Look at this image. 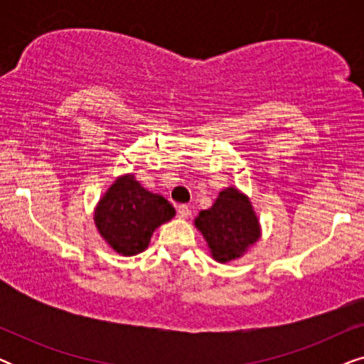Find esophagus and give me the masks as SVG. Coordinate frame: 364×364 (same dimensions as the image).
I'll return each instance as SVG.
<instances>
[{"instance_id":"1","label":"esophagus","mask_w":364,"mask_h":364,"mask_svg":"<svg viewBox=\"0 0 364 364\" xmlns=\"http://www.w3.org/2000/svg\"><path fill=\"white\" fill-rule=\"evenodd\" d=\"M177 213H178V217L181 218H188L191 217V207L188 205H178V208H177Z\"/></svg>"}]
</instances>
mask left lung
Returning a JSON list of instances; mask_svg holds the SVG:
<instances>
[{
	"label": "left lung",
	"mask_w": 364,
	"mask_h": 364,
	"mask_svg": "<svg viewBox=\"0 0 364 364\" xmlns=\"http://www.w3.org/2000/svg\"><path fill=\"white\" fill-rule=\"evenodd\" d=\"M196 227L213 260L220 263L240 258L260 238V223L250 198L235 187L223 188L215 203L198 213Z\"/></svg>",
	"instance_id": "obj_1"
}]
</instances>
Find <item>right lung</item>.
I'll return each instance as SVG.
<instances>
[{"label":"right lung","instance_id":"1","mask_svg":"<svg viewBox=\"0 0 364 364\" xmlns=\"http://www.w3.org/2000/svg\"><path fill=\"white\" fill-rule=\"evenodd\" d=\"M173 215L176 208L166 198L146 191L127 173L117 177L99 200L94 222L114 252L132 257L146 250L154 230Z\"/></svg>","mask_w":364,"mask_h":364}]
</instances>
